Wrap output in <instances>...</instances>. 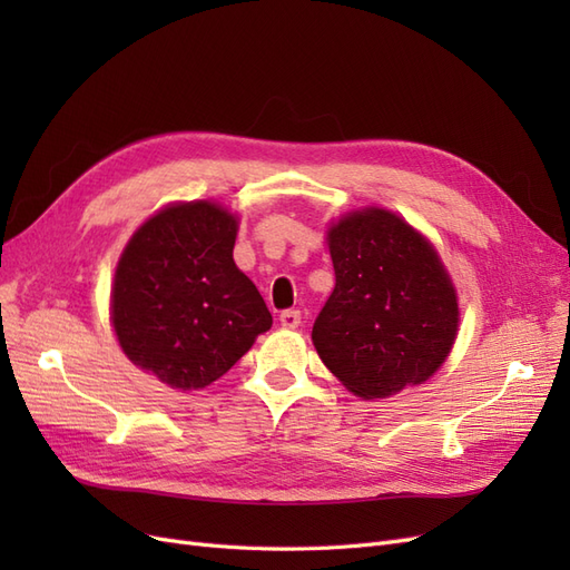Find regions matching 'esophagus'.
<instances>
[{"label":"esophagus","instance_id":"esophagus-1","mask_svg":"<svg viewBox=\"0 0 570 570\" xmlns=\"http://www.w3.org/2000/svg\"><path fill=\"white\" fill-rule=\"evenodd\" d=\"M299 323H302V312H297V308H287V312L281 314L283 327H297Z\"/></svg>","mask_w":570,"mask_h":570}]
</instances>
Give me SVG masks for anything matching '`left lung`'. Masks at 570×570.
I'll return each mask as SVG.
<instances>
[{"label": "left lung", "mask_w": 570, "mask_h": 570, "mask_svg": "<svg viewBox=\"0 0 570 570\" xmlns=\"http://www.w3.org/2000/svg\"><path fill=\"white\" fill-rule=\"evenodd\" d=\"M335 287L312 340L337 381L364 400L421 385L450 354L459 304L438 252L385 209L327 230Z\"/></svg>", "instance_id": "8db88e82"}]
</instances>
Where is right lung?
<instances>
[{
  "label": "right lung",
  "mask_w": 570,
  "mask_h": 570,
  "mask_svg": "<svg viewBox=\"0 0 570 570\" xmlns=\"http://www.w3.org/2000/svg\"><path fill=\"white\" fill-rule=\"evenodd\" d=\"M237 220L212 202L168 206L120 256L111 318L132 364L176 390L230 371L273 318L233 262Z\"/></svg>",
  "instance_id": "right-lung-1"
}]
</instances>
